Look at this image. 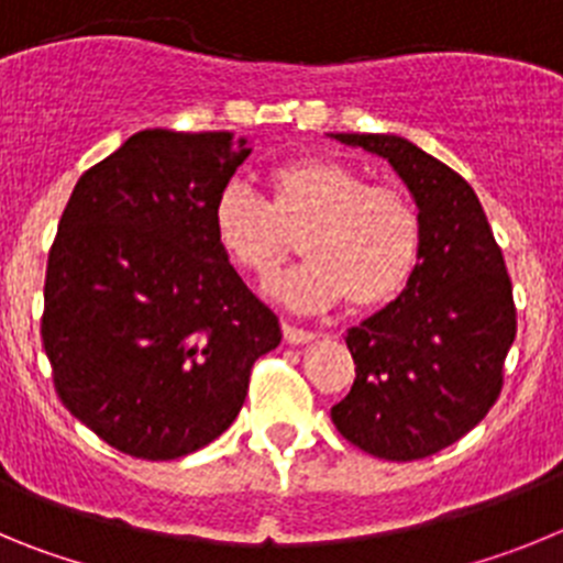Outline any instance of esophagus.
Wrapping results in <instances>:
<instances>
[{
	"label": "esophagus",
	"mask_w": 563,
	"mask_h": 563,
	"mask_svg": "<svg viewBox=\"0 0 563 563\" xmlns=\"http://www.w3.org/2000/svg\"><path fill=\"white\" fill-rule=\"evenodd\" d=\"M285 330V341L292 343V346H301V343H310L312 341V332L310 330H301V327L296 324H285L282 327Z\"/></svg>",
	"instance_id": "1"
}]
</instances>
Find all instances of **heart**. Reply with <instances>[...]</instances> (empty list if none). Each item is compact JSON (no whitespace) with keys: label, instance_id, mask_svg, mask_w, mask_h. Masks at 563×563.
<instances>
[{"label":"heart","instance_id":"heart-1","mask_svg":"<svg viewBox=\"0 0 563 563\" xmlns=\"http://www.w3.org/2000/svg\"><path fill=\"white\" fill-rule=\"evenodd\" d=\"M271 200L242 183H228L211 208L220 251L262 285L305 233L301 271L278 285L287 305L321 310L350 301L377 310L395 301L415 276L422 222L415 202L391 186H369L361 172L330 157H298L267 172Z\"/></svg>","mask_w":563,"mask_h":563}]
</instances>
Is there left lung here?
I'll return each instance as SVG.
<instances>
[{"mask_svg": "<svg viewBox=\"0 0 563 563\" xmlns=\"http://www.w3.org/2000/svg\"><path fill=\"white\" fill-rule=\"evenodd\" d=\"M330 137L389 161L422 222L409 287L346 332L355 383L332 422L366 454L422 460L479 426L499 397L514 285L479 197L454 168L397 134Z\"/></svg>", "mask_w": 563, "mask_h": 563, "instance_id": "left-lung-1", "label": "left lung"}]
</instances>
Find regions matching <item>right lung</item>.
<instances>
[{
  "instance_id": "right-lung-1",
  "label": "right lung",
  "mask_w": 563,
  "mask_h": 563,
  "mask_svg": "<svg viewBox=\"0 0 563 563\" xmlns=\"http://www.w3.org/2000/svg\"><path fill=\"white\" fill-rule=\"evenodd\" d=\"M251 154L233 132L143 129L81 174L44 282V352L69 415L137 460H180L236 420L282 327L211 231Z\"/></svg>"
}]
</instances>
